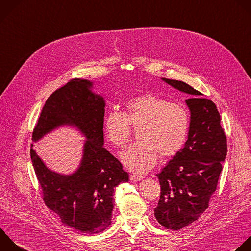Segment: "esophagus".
I'll return each instance as SVG.
<instances>
[{
	"instance_id": "1",
	"label": "esophagus",
	"mask_w": 251,
	"mask_h": 251,
	"mask_svg": "<svg viewBox=\"0 0 251 251\" xmlns=\"http://www.w3.org/2000/svg\"><path fill=\"white\" fill-rule=\"evenodd\" d=\"M144 177L142 176H137V175H131L130 176V180L131 181H140V180H142Z\"/></svg>"
}]
</instances>
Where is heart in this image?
Returning <instances> with one entry per match:
<instances>
[{
    "mask_svg": "<svg viewBox=\"0 0 251 251\" xmlns=\"http://www.w3.org/2000/svg\"><path fill=\"white\" fill-rule=\"evenodd\" d=\"M131 126L139 128L140 141L122 151L121 159L128 170L143 174L153 168L158 155L168 158L179 152L187 140L190 114L180 103L147 93L129 100L125 112L110 111L103 122L107 139L118 148L129 142Z\"/></svg>",
    "mask_w": 251,
    "mask_h": 251,
    "instance_id": "1",
    "label": "heart"
}]
</instances>
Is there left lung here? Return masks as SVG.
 <instances>
[{
  "instance_id": "left-lung-1",
  "label": "left lung",
  "mask_w": 251,
  "mask_h": 251,
  "mask_svg": "<svg viewBox=\"0 0 251 251\" xmlns=\"http://www.w3.org/2000/svg\"><path fill=\"white\" fill-rule=\"evenodd\" d=\"M162 79L190 96L188 140L156 175L160 195L154 217L164 227L177 230L195 222L208 208L217 189L227 145L216 104L186 82Z\"/></svg>"
}]
</instances>
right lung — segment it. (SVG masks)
Instances as JSON below:
<instances>
[{"instance_id": "obj_1", "label": "right lung", "mask_w": 251, "mask_h": 251, "mask_svg": "<svg viewBox=\"0 0 251 251\" xmlns=\"http://www.w3.org/2000/svg\"><path fill=\"white\" fill-rule=\"evenodd\" d=\"M93 82L73 78L46 100L32 132L36 142L61 125L75 126L88 139L78 170L62 176L46 168L30 148L33 169L45 205L78 232L96 234L111 224L114 187L128 182L121 162L103 148L105 102L91 91Z\"/></svg>"}]
</instances>
